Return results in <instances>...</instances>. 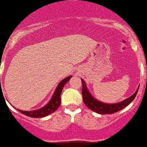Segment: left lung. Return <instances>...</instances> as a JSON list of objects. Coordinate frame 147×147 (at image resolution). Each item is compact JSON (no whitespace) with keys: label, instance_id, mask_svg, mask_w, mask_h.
Listing matches in <instances>:
<instances>
[{"label":"left lung","instance_id":"8db88e82","mask_svg":"<svg viewBox=\"0 0 147 147\" xmlns=\"http://www.w3.org/2000/svg\"><path fill=\"white\" fill-rule=\"evenodd\" d=\"M81 80H82V97L84 104L90 110L100 114H113V113L120 111L122 109L128 106L134 100V98L136 96L137 92L138 91V88H139V87H138L135 93L127 98L125 100H124L123 101L111 104V103H103V102L100 101V100H97L95 98H93V96L90 94V91L87 89L84 81L82 79H81Z\"/></svg>","mask_w":147,"mask_h":147}]
</instances>
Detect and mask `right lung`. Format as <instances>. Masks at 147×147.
<instances>
[{"label": "right lung", "instance_id": "1", "mask_svg": "<svg viewBox=\"0 0 147 147\" xmlns=\"http://www.w3.org/2000/svg\"><path fill=\"white\" fill-rule=\"evenodd\" d=\"M71 77H72V76H68L65 79H63L59 83L57 87H56V90H55V92H54L53 95H52V98H51V100L44 107L41 108L39 109L33 110V111H22V110H20L18 109H17V110L20 111V113H22V114L33 118L44 117L46 116H48L52 114V113L55 112L58 109L59 106H60V103H61L60 95L62 93L63 87H64V86L65 85V84L68 82V81L71 79Z\"/></svg>", "mask_w": 147, "mask_h": 147}]
</instances>
